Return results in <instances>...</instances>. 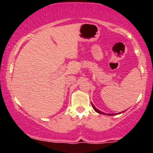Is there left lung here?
Returning <instances> with one entry per match:
<instances>
[{"label": "left lung", "mask_w": 153, "mask_h": 153, "mask_svg": "<svg viewBox=\"0 0 153 153\" xmlns=\"http://www.w3.org/2000/svg\"><path fill=\"white\" fill-rule=\"evenodd\" d=\"M91 104H92V106H93V109H94V110H95V111L97 112V113H100V114L108 115V116H114V115H117V113H115V114H111V113H109V114H107V113H103V112H102V111H100V110H99V109H97V108H96L95 106H94V105H93V104L92 103V102H91ZM123 112H124V111H123ZM123 112H122V113H123ZM119 113V114H120V113Z\"/></svg>", "instance_id": "1"}]
</instances>
